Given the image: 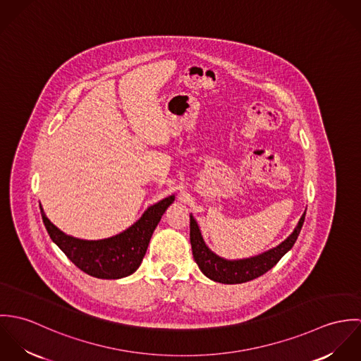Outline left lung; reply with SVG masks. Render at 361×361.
I'll list each match as a JSON object with an SVG mask.
<instances>
[{"mask_svg": "<svg viewBox=\"0 0 361 361\" xmlns=\"http://www.w3.org/2000/svg\"><path fill=\"white\" fill-rule=\"evenodd\" d=\"M306 211L300 216L293 232L276 247H272L258 256L240 259H226L215 255L203 239L202 231L199 228L197 221L190 214V245L195 261L197 262L200 271L214 282L235 285L253 281L267 271H269L281 258L283 257L295 245L303 222H305Z\"/></svg>", "mask_w": 361, "mask_h": 361, "instance_id": "8db88e82", "label": "left lung"}]
</instances>
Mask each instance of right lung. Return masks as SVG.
<instances>
[{
    "label": "right lung",
    "instance_id": "1",
    "mask_svg": "<svg viewBox=\"0 0 361 361\" xmlns=\"http://www.w3.org/2000/svg\"><path fill=\"white\" fill-rule=\"evenodd\" d=\"M173 200L172 195L149 207L132 226L102 240H85L63 233L47 218L42 206L40 209L52 242L79 269L100 279H119L132 275L140 267L153 232Z\"/></svg>",
    "mask_w": 361,
    "mask_h": 361
}]
</instances>
